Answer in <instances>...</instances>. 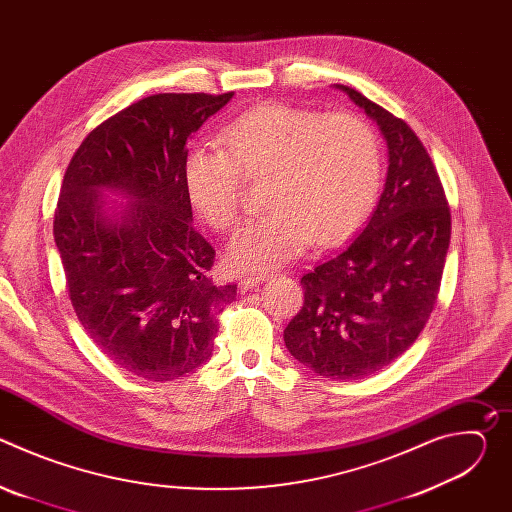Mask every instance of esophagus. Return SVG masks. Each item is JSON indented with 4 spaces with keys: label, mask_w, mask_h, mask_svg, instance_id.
<instances>
[{
    "label": "esophagus",
    "mask_w": 512,
    "mask_h": 512,
    "mask_svg": "<svg viewBox=\"0 0 512 512\" xmlns=\"http://www.w3.org/2000/svg\"><path fill=\"white\" fill-rule=\"evenodd\" d=\"M265 279H269V273H255V275H243V277L239 279V285H241V289H251V287H255V285L263 283Z\"/></svg>",
    "instance_id": "esophagus-1"
}]
</instances>
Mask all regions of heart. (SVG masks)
Here are the masks:
<instances>
[{
	"label": "heart",
	"mask_w": 512,
	"mask_h": 512,
	"mask_svg": "<svg viewBox=\"0 0 512 512\" xmlns=\"http://www.w3.org/2000/svg\"><path fill=\"white\" fill-rule=\"evenodd\" d=\"M223 150L196 148L184 166L192 206L216 231H231L243 210V178L265 180L269 210L233 239L237 267L285 263L312 241L332 245L356 231L375 206L381 152L375 129L354 113L263 105L218 135Z\"/></svg>",
	"instance_id": "heart-1"
}]
</instances>
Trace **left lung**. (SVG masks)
<instances>
[{
    "label": "left lung",
    "instance_id": "left-lung-1",
    "mask_svg": "<svg viewBox=\"0 0 512 512\" xmlns=\"http://www.w3.org/2000/svg\"><path fill=\"white\" fill-rule=\"evenodd\" d=\"M340 89L383 131L387 182L364 231L302 275L304 306L283 340L320 377L356 381L389 367L425 328L440 294L452 214L415 131L362 93Z\"/></svg>",
    "mask_w": 512,
    "mask_h": 512
}]
</instances>
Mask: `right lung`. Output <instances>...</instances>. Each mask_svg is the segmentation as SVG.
<instances>
[{
    "label": "right lung",
    "mask_w": 512,
    "mask_h": 512,
    "mask_svg": "<svg viewBox=\"0 0 512 512\" xmlns=\"http://www.w3.org/2000/svg\"><path fill=\"white\" fill-rule=\"evenodd\" d=\"M235 93H160L97 125L72 156L54 210L68 298L97 348L123 371L164 383L212 354L237 285H214V249L192 227L186 143ZM103 187L134 204L109 222Z\"/></svg>",
    "instance_id": "add662e5"
}]
</instances>
